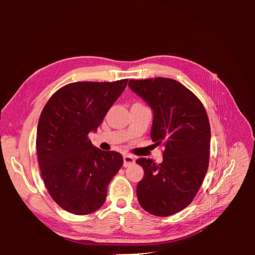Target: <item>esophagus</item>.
I'll use <instances>...</instances> for the list:
<instances>
[{"label":"esophagus","instance_id":"34e87169","mask_svg":"<svg viewBox=\"0 0 255 255\" xmlns=\"http://www.w3.org/2000/svg\"><path fill=\"white\" fill-rule=\"evenodd\" d=\"M134 163V158L131 155L129 154H125L124 155V166L127 167V166H130Z\"/></svg>","mask_w":255,"mask_h":255}]
</instances>
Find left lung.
<instances>
[{"mask_svg": "<svg viewBox=\"0 0 255 255\" xmlns=\"http://www.w3.org/2000/svg\"><path fill=\"white\" fill-rule=\"evenodd\" d=\"M128 85L151 107V138L165 147L162 163L145 158L136 161L144 171L137 185V197L145 211L166 217L192 203L207 173V113L191 91L173 79L130 80Z\"/></svg>", "mask_w": 255, "mask_h": 255, "instance_id": "obj_1", "label": "left lung"}]
</instances>
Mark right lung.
I'll return each instance as SVG.
<instances>
[{
	"instance_id": "1",
	"label": "right lung",
	"mask_w": 255,
	"mask_h": 255,
	"mask_svg": "<svg viewBox=\"0 0 255 255\" xmlns=\"http://www.w3.org/2000/svg\"><path fill=\"white\" fill-rule=\"evenodd\" d=\"M116 82H75L58 90L42 110L36 148L42 180L64 210L88 215L105 203L107 186L124 160L103 151L88 138L126 88Z\"/></svg>"
}]
</instances>
